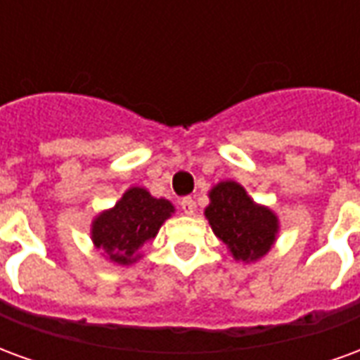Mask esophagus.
I'll list each match as a JSON object with an SVG mask.
<instances>
[{
    "mask_svg": "<svg viewBox=\"0 0 360 360\" xmlns=\"http://www.w3.org/2000/svg\"><path fill=\"white\" fill-rule=\"evenodd\" d=\"M181 208H183V212H185L187 216H193L196 210V202L193 200V198H188L187 196V198H183V200H181Z\"/></svg>",
    "mask_w": 360,
    "mask_h": 360,
    "instance_id": "esophagus-1",
    "label": "esophagus"
}]
</instances>
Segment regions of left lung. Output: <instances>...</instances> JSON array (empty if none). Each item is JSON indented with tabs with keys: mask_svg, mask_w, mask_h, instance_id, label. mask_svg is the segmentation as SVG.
<instances>
[{
	"mask_svg": "<svg viewBox=\"0 0 360 360\" xmlns=\"http://www.w3.org/2000/svg\"><path fill=\"white\" fill-rule=\"evenodd\" d=\"M208 196L204 216L235 260L257 262L268 255L279 231L278 216L270 208L255 202L235 181H221Z\"/></svg>",
	"mask_w": 360,
	"mask_h": 360,
	"instance_id": "1",
	"label": "left lung"
}]
</instances>
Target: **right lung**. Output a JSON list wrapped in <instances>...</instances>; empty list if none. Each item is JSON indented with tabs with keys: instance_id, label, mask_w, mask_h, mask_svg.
Returning a JSON list of instances; mask_svg holds the SVG:
<instances>
[{
	"instance_id": "right-lung-1",
	"label": "right lung",
	"mask_w": 360,
	"mask_h": 360,
	"mask_svg": "<svg viewBox=\"0 0 360 360\" xmlns=\"http://www.w3.org/2000/svg\"><path fill=\"white\" fill-rule=\"evenodd\" d=\"M175 208L165 198H154L146 188L131 187L117 204L92 221V243L105 258L129 266L141 258V249L152 241Z\"/></svg>"
}]
</instances>
